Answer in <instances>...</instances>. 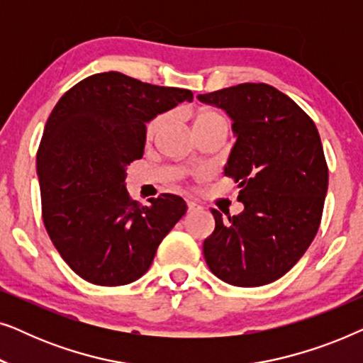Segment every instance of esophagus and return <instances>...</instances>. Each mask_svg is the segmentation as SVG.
<instances>
[{
	"label": "esophagus",
	"mask_w": 363,
	"mask_h": 363,
	"mask_svg": "<svg viewBox=\"0 0 363 363\" xmlns=\"http://www.w3.org/2000/svg\"><path fill=\"white\" fill-rule=\"evenodd\" d=\"M186 206H188V211H190V213H195V211L201 210V205H198V203L193 201V200H188Z\"/></svg>",
	"instance_id": "1"
}]
</instances>
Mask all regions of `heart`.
I'll use <instances>...</instances> for the list:
<instances>
[{
	"label": "heart",
	"instance_id": "obj_1",
	"mask_svg": "<svg viewBox=\"0 0 363 363\" xmlns=\"http://www.w3.org/2000/svg\"><path fill=\"white\" fill-rule=\"evenodd\" d=\"M165 122H167V116H158L153 118V121L148 123V127H147L148 138L155 137L157 133L160 132V128L165 125ZM211 122H225V118H223L220 113L215 111H201L196 116L195 125H203V123H211Z\"/></svg>",
	"mask_w": 363,
	"mask_h": 363
}]
</instances>
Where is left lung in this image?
<instances>
[{"instance_id":"left-lung-1","label":"left lung","mask_w":363,"mask_h":363,"mask_svg":"<svg viewBox=\"0 0 363 363\" xmlns=\"http://www.w3.org/2000/svg\"><path fill=\"white\" fill-rule=\"evenodd\" d=\"M233 121L236 143L225 175L238 182L240 215L215 216L203 242L213 274L240 287L284 276L319 230L329 185L324 148L311 117L267 84H238L200 94Z\"/></svg>"}]
</instances>
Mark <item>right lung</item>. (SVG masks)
<instances>
[{"label":"right lung","instance_id":"right-lung-1","mask_svg":"<svg viewBox=\"0 0 363 363\" xmlns=\"http://www.w3.org/2000/svg\"><path fill=\"white\" fill-rule=\"evenodd\" d=\"M191 101L188 89L111 71L76 84L52 108L36 157L43 220L82 279L99 286L137 281L186 213L185 200L172 193L150 198V205L130 200L125 178L143 155L147 123Z\"/></svg>","mask_w":363,"mask_h":363}]
</instances>
